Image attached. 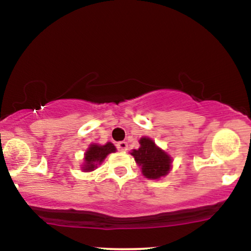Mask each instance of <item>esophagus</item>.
<instances>
[{
    "mask_svg": "<svg viewBox=\"0 0 251 251\" xmlns=\"http://www.w3.org/2000/svg\"><path fill=\"white\" fill-rule=\"evenodd\" d=\"M127 148L128 145L126 142H119L117 144V149L119 150V151H127Z\"/></svg>",
    "mask_w": 251,
    "mask_h": 251,
    "instance_id": "obj_1",
    "label": "esophagus"
}]
</instances>
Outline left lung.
<instances>
[{
    "instance_id": "obj_1",
    "label": "left lung",
    "mask_w": 251,
    "mask_h": 251,
    "mask_svg": "<svg viewBox=\"0 0 251 251\" xmlns=\"http://www.w3.org/2000/svg\"><path fill=\"white\" fill-rule=\"evenodd\" d=\"M140 148L133 150L132 155L135 162L142 166V172L146 178L158 179L163 176L168 175L171 169V158L163 150L157 148V145L150 138H142L139 140Z\"/></svg>"
}]
</instances>
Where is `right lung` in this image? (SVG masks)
Instances as JSON below:
<instances>
[{"mask_svg":"<svg viewBox=\"0 0 251 251\" xmlns=\"http://www.w3.org/2000/svg\"><path fill=\"white\" fill-rule=\"evenodd\" d=\"M116 152V148L112 143H107L106 145H91L85 153V165L83 170L85 171H92L97 168L98 164H100L106 158V155Z\"/></svg>","mask_w":251,"mask_h":251,"instance_id":"1","label":"right lung"}]
</instances>
